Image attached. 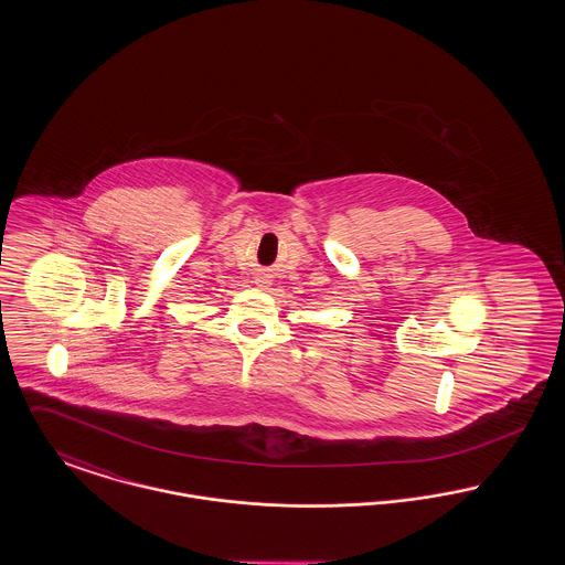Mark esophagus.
Wrapping results in <instances>:
<instances>
[{
    "label": "esophagus",
    "instance_id": "1",
    "mask_svg": "<svg viewBox=\"0 0 565 565\" xmlns=\"http://www.w3.org/2000/svg\"><path fill=\"white\" fill-rule=\"evenodd\" d=\"M267 284H269L267 279H258V286H267Z\"/></svg>",
    "mask_w": 565,
    "mask_h": 565
}]
</instances>
